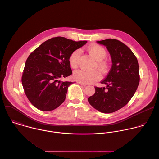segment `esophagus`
<instances>
[{
    "instance_id": "esophagus-1",
    "label": "esophagus",
    "mask_w": 159,
    "mask_h": 159,
    "mask_svg": "<svg viewBox=\"0 0 159 159\" xmlns=\"http://www.w3.org/2000/svg\"><path fill=\"white\" fill-rule=\"evenodd\" d=\"M77 83H79V84H80V85H83V86H86V84H84V83H82V82H77Z\"/></svg>"
}]
</instances>
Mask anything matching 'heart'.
<instances>
[{
  "label": "heart",
  "mask_w": 159,
  "mask_h": 159,
  "mask_svg": "<svg viewBox=\"0 0 159 159\" xmlns=\"http://www.w3.org/2000/svg\"><path fill=\"white\" fill-rule=\"evenodd\" d=\"M89 53L96 60L95 67L102 72H105L107 69V65L103 60L107 56L106 49L98 44H92L87 48ZM80 56L79 50H75L71 53L69 58L70 66L72 69H76L79 64V60ZM74 78L78 82L84 84H90L99 80L101 78L100 73L97 70L87 71L81 69L75 70L73 74Z\"/></svg>",
  "instance_id": "heart-1"
}]
</instances>
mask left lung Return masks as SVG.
Wrapping results in <instances>:
<instances>
[{"label":"left lung","instance_id":"left-lung-1","mask_svg":"<svg viewBox=\"0 0 159 159\" xmlns=\"http://www.w3.org/2000/svg\"><path fill=\"white\" fill-rule=\"evenodd\" d=\"M98 43L106 47L112 64L107 75L101 82L107 86H95V94L88 101L99 111L111 113L124 107L133 96L140 82L139 66L137 57L121 41L107 39Z\"/></svg>","mask_w":159,"mask_h":159}]
</instances>
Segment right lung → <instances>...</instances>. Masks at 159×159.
<instances>
[{
  "mask_svg": "<svg viewBox=\"0 0 159 159\" xmlns=\"http://www.w3.org/2000/svg\"><path fill=\"white\" fill-rule=\"evenodd\" d=\"M64 37L43 43L28 57L22 75V84L30 102L41 111H52L65 101L72 82L59 79L72 75L70 55L86 44Z\"/></svg>",
  "mask_w": 159,
  "mask_h": 159,
  "instance_id": "right-lung-1",
  "label": "right lung"
}]
</instances>
